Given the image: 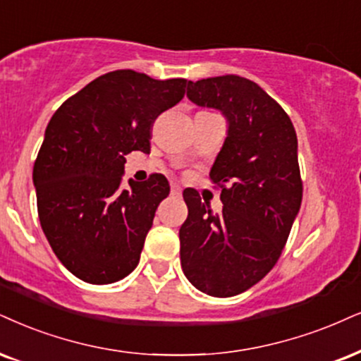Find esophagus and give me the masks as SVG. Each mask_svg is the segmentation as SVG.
<instances>
[{
    "mask_svg": "<svg viewBox=\"0 0 361 361\" xmlns=\"http://www.w3.org/2000/svg\"><path fill=\"white\" fill-rule=\"evenodd\" d=\"M171 192H172V195H180V192H182L180 185L179 184H172L171 185Z\"/></svg>",
    "mask_w": 361,
    "mask_h": 361,
    "instance_id": "1",
    "label": "esophagus"
}]
</instances>
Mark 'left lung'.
Segmentation results:
<instances>
[{
    "label": "left lung",
    "mask_w": 361,
    "mask_h": 361,
    "mask_svg": "<svg viewBox=\"0 0 361 361\" xmlns=\"http://www.w3.org/2000/svg\"><path fill=\"white\" fill-rule=\"evenodd\" d=\"M188 97L221 110L229 130L209 173L221 189V214L194 189L184 190L182 271L199 291L235 296L274 268L300 211L296 132L278 102L238 75L189 82Z\"/></svg>",
    "instance_id": "obj_1"
}]
</instances>
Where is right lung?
<instances>
[{
	"instance_id": "right-lung-1",
	"label": "right lung",
	"mask_w": 361,
	"mask_h": 361,
	"mask_svg": "<svg viewBox=\"0 0 361 361\" xmlns=\"http://www.w3.org/2000/svg\"><path fill=\"white\" fill-rule=\"evenodd\" d=\"M185 85L115 70L53 114L33 166L38 217L53 252L82 281L115 283L139 264L171 188L162 173L122 188L126 155L149 152L155 118L179 104Z\"/></svg>"
}]
</instances>
